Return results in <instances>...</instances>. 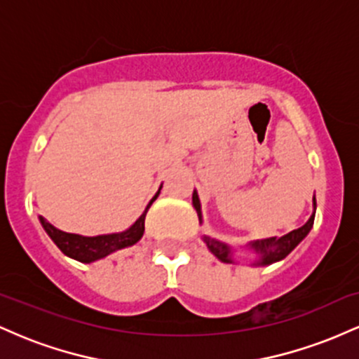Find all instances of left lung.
Masks as SVG:
<instances>
[{
  "label": "left lung",
  "instance_id": "8db88e82",
  "mask_svg": "<svg viewBox=\"0 0 359 359\" xmlns=\"http://www.w3.org/2000/svg\"><path fill=\"white\" fill-rule=\"evenodd\" d=\"M192 204H194V208H196L197 216H199V221L203 222L201 201H199V196H197L196 191H194V194H192ZM314 216H316V197H314V212H312V216L309 217V221L306 222V224L300 226L299 229H294V231H290L282 238L275 236V238H266V240H258V241L248 243V248L253 250L255 253L258 255V259L255 262V265H262V266L271 265V263L280 262V259L285 258L287 255L290 253V251L294 250L295 246H297L299 243L307 236L309 231H311L312 224H314ZM203 240L205 245H208V248L211 250V253L216 255L221 262L233 263L231 246H228L226 243H221L217 240H211L209 236H204Z\"/></svg>",
  "mask_w": 359,
  "mask_h": 359
}]
</instances>
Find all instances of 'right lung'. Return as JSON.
<instances>
[{"label": "right lung", "mask_w": 359, "mask_h": 359, "mask_svg": "<svg viewBox=\"0 0 359 359\" xmlns=\"http://www.w3.org/2000/svg\"><path fill=\"white\" fill-rule=\"evenodd\" d=\"M160 189L158 192L151 197V201L148 203L142 216H140L138 219L123 233L100 234V236H81V234L60 231V229H57L55 226H52L50 222L42 216H40L39 219L42 222L45 233H47L48 236H50V240L59 246L62 253L67 255L69 258L77 259V262L81 263L96 262V259L108 257V255L114 253V251L128 248V246H133L135 243L142 240L143 233H145V216L148 209H150V205L154 204V201L158 197Z\"/></svg>", "instance_id": "1"}]
</instances>
